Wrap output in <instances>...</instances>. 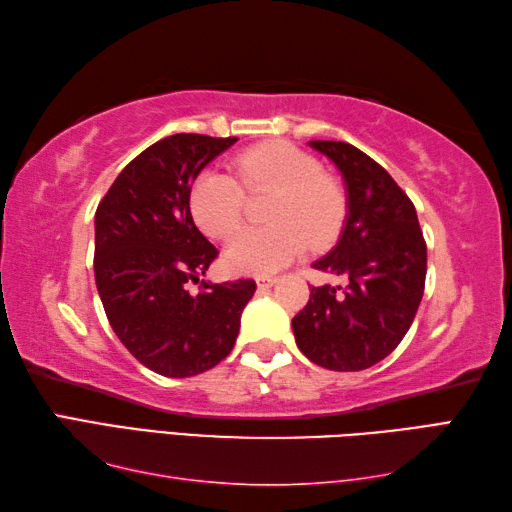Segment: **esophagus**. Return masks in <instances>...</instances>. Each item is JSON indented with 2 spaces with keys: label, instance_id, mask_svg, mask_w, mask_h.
Returning <instances> with one entry per match:
<instances>
[{
  "label": "esophagus",
  "instance_id": "34e87169",
  "mask_svg": "<svg viewBox=\"0 0 512 512\" xmlns=\"http://www.w3.org/2000/svg\"><path fill=\"white\" fill-rule=\"evenodd\" d=\"M277 284V277H273V275H259L257 277V286L259 288H270V286H275Z\"/></svg>",
  "mask_w": 512,
  "mask_h": 512
}]
</instances>
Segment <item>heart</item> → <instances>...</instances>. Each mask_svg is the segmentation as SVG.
I'll return each instance as SVG.
<instances>
[{"mask_svg": "<svg viewBox=\"0 0 512 512\" xmlns=\"http://www.w3.org/2000/svg\"><path fill=\"white\" fill-rule=\"evenodd\" d=\"M235 173L248 191L275 189V195L266 206L270 224L239 235L226 248L224 266L231 273H275L299 257L308 242L319 248L339 233L345 215L343 191L323 176L319 160L306 151L281 140L250 147L235 158ZM241 185L231 173L217 169L202 171L193 180L189 209L209 237L231 239L242 228Z\"/></svg>", "mask_w": 512, "mask_h": 512, "instance_id": "heart-1", "label": "heart"}]
</instances>
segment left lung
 <instances>
[{
	"instance_id": "1",
	"label": "left lung",
	"mask_w": 512,
	"mask_h": 512,
	"mask_svg": "<svg viewBox=\"0 0 512 512\" xmlns=\"http://www.w3.org/2000/svg\"><path fill=\"white\" fill-rule=\"evenodd\" d=\"M310 147L334 162L347 191L339 242L314 268L343 275L347 286H312L292 330L312 363L361 372L394 352L411 328L427 277V244L416 206L376 160L336 140H310Z\"/></svg>"
}]
</instances>
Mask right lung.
<instances>
[{
  "label": "right lung",
  "instance_id": "right-lung-1",
  "mask_svg": "<svg viewBox=\"0 0 512 512\" xmlns=\"http://www.w3.org/2000/svg\"><path fill=\"white\" fill-rule=\"evenodd\" d=\"M237 138L173 134L118 173L94 215V277L118 339L151 372L187 378L231 354L253 279L198 284L217 248L193 224L198 173Z\"/></svg>",
  "mask_w": 512,
  "mask_h": 512
}]
</instances>
